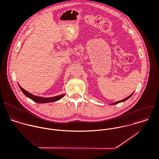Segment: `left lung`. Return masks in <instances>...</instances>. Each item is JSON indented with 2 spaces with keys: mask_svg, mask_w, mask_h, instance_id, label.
I'll list each match as a JSON object with an SVG mask.
<instances>
[{
  "mask_svg": "<svg viewBox=\"0 0 159 159\" xmlns=\"http://www.w3.org/2000/svg\"><path fill=\"white\" fill-rule=\"evenodd\" d=\"M133 93H134V92L131 94V95H129L128 97H127V98H126L125 99H122V100H121V101H117V102H114V103H112V104H111L110 105H115V104H118V103H120V102H124V101H126L127 99H128L130 97H131V96L133 94Z\"/></svg>",
  "mask_w": 159,
  "mask_h": 159,
  "instance_id": "8db88e82",
  "label": "left lung"
}]
</instances>
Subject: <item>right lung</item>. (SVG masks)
<instances>
[{
    "instance_id": "right-lung-1",
    "label": "right lung",
    "mask_w": 159,
    "mask_h": 159,
    "mask_svg": "<svg viewBox=\"0 0 159 159\" xmlns=\"http://www.w3.org/2000/svg\"><path fill=\"white\" fill-rule=\"evenodd\" d=\"M19 85V84H18ZM19 87L21 89V91L23 92V93L28 98L31 99V100H33V101H34L35 102L39 103V104H43V103H49V102H55L57 101L60 100V99H61L64 96V94H61L59 96H54V97H51V98H43V97H39L37 96H34L30 93H28V91H26V90H25L23 88H21V86H20L19 85Z\"/></svg>"
}]
</instances>
